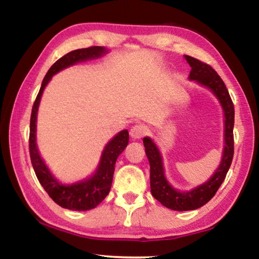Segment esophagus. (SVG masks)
<instances>
[{
    "label": "esophagus",
    "instance_id": "obj_1",
    "mask_svg": "<svg viewBox=\"0 0 259 259\" xmlns=\"http://www.w3.org/2000/svg\"><path fill=\"white\" fill-rule=\"evenodd\" d=\"M149 133V129L144 124H136L130 129V136L133 140H141Z\"/></svg>",
    "mask_w": 259,
    "mask_h": 259
}]
</instances>
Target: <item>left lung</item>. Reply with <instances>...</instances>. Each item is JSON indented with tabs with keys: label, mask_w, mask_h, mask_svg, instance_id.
Here are the masks:
<instances>
[{
	"label": "left lung",
	"mask_w": 259,
	"mask_h": 259,
	"mask_svg": "<svg viewBox=\"0 0 259 259\" xmlns=\"http://www.w3.org/2000/svg\"><path fill=\"white\" fill-rule=\"evenodd\" d=\"M184 58L191 68L189 79L210 90V93L220 102L224 117V145L221 163L212 176L203 184L190 190L181 191L175 189L167 181L163 157L157 144L150 137L143 138L145 154L150 163L151 194L167 209L175 211L196 210L209 202L224 182L234 157L235 109L227 87L220 75L210 65L188 55H184Z\"/></svg>",
	"instance_id": "obj_1"
}]
</instances>
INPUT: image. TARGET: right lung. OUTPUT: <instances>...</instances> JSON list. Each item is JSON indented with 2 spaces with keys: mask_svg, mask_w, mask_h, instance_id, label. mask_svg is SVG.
Segmentation results:
<instances>
[{
  "mask_svg": "<svg viewBox=\"0 0 259 259\" xmlns=\"http://www.w3.org/2000/svg\"><path fill=\"white\" fill-rule=\"evenodd\" d=\"M109 50L104 47H90L72 50L65 54L63 57L57 60L47 72L42 81L37 97L31 110L30 118V135H29V151H30L31 164L34 167L37 180L48 195L58 205L68 210L87 211L96 207L107 197L111 189L112 177H114L115 164L117 157L129 143V133L124 129L116 134L110 141L105 144L102 151L100 162L96 170L89 177L72 182V183H62L54 176L48 165L43 161L36 144V123H37V111L41 102L43 92L47 84L54 75L63 69L71 67L82 62L97 60L108 54Z\"/></svg>",
  "mask_w": 259,
  "mask_h": 259,
  "instance_id": "right-lung-1",
  "label": "right lung"
}]
</instances>
